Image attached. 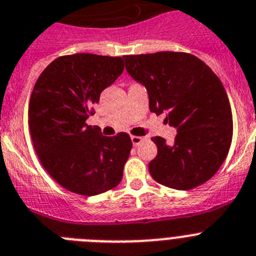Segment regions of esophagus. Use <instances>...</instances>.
Here are the masks:
<instances>
[{
  "instance_id": "obj_1",
  "label": "esophagus",
  "mask_w": 256,
  "mask_h": 256,
  "mask_svg": "<svg viewBox=\"0 0 256 256\" xmlns=\"http://www.w3.org/2000/svg\"><path fill=\"white\" fill-rule=\"evenodd\" d=\"M144 140H146V138H143V136H135V135L134 136H131V142H132V144H134L135 146H139V144Z\"/></svg>"
}]
</instances>
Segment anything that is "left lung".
Instances as JSON below:
<instances>
[{"instance_id": "8db88e82", "label": "left lung", "mask_w": 256, "mask_h": 256, "mask_svg": "<svg viewBox=\"0 0 256 256\" xmlns=\"http://www.w3.org/2000/svg\"><path fill=\"white\" fill-rule=\"evenodd\" d=\"M124 59L128 74L146 86L150 112H166L165 121L178 131L171 146L164 138H152L158 150L148 165L153 179L179 190L208 182L226 160L233 134L230 99L219 77L186 52L160 51Z\"/></svg>"}]
</instances>
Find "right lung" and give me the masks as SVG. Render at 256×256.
<instances>
[{
	"label": "right lung",
	"instance_id": "add662e5",
	"mask_svg": "<svg viewBox=\"0 0 256 256\" xmlns=\"http://www.w3.org/2000/svg\"><path fill=\"white\" fill-rule=\"evenodd\" d=\"M124 66L120 56L66 55L51 62L33 88L28 108L33 146L48 175L70 192L95 196L121 182L130 136H103L86 120Z\"/></svg>",
	"mask_w": 256,
	"mask_h": 256
}]
</instances>
